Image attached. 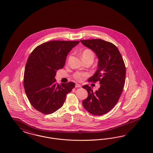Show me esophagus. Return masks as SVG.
<instances>
[{"mask_svg":"<svg viewBox=\"0 0 153 153\" xmlns=\"http://www.w3.org/2000/svg\"><path fill=\"white\" fill-rule=\"evenodd\" d=\"M76 88H81V85L79 84H76V85H75Z\"/></svg>","mask_w":153,"mask_h":153,"instance_id":"obj_1","label":"esophagus"}]
</instances>
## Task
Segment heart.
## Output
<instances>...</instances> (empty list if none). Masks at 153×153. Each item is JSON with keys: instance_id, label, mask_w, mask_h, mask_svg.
<instances>
[{"instance_id": "heart-1", "label": "heart", "mask_w": 153, "mask_h": 153, "mask_svg": "<svg viewBox=\"0 0 153 153\" xmlns=\"http://www.w3.org/2000/svg\"><path fill=\"white\" fill-rule=\"evenodd\" d=\"M82 59H92L93 60L94 57V53L92 50L89 49H86L82 53ZM88 76V74L84 72H76L74 74V79L78 81H81L84 77Z\"/></svg>"}]
</instances>
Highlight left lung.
I'll list each match as a JSON object with an SVG mask.
<instances>
[{
    "instance_id": "8db88e82",
    "label": "left lung",
    "mask_w": 153,
    "mask_h": 153,
    "mask_svg": "<svg viewBox=\"0 0 153 153\" xmlns=\"http://www.w3.org/2000/svg\"><path fill=\"white\" fill-rule=\"evenodd\" d=\"M96 53L98 59V69L88 81L100 85L93 92L91 86H83L88 93L82 101L84 108L94 116L104 115L116 105L123 91L126 77V67L122 56L116 46L101 39L80 40Z\"/></svg>"
}]
</instances>
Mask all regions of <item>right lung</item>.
Returning <instances> with one entry per match:
<instances>
[{"instance_id": "obj_1", "label": "right lung", "mask_w": 153, "mask_h": 153, "mask_svg": "<svg viewBox=\"0 0 153 153\" xmlns=\"http://www.w3.org/2000/svg\"><path fill=\"white\" fill-rule=\"evenodd\" d=\"M79 41L55 40L42 44L31 52L25 67L23 84L32 106L45 114L53 113L63 105L75 84L61 85L55 77L65 65L68 53Z\"/></svg>"}]
</instances>
